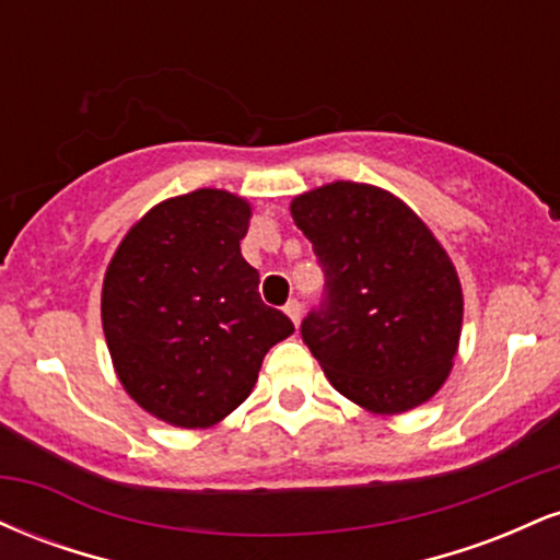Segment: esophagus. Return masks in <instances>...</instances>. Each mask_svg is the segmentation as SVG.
<instances>
[{"mask_svg":"<svg viewBox=\"0 0 560 560\" xmlns=\"http://www.w3.org/2000/svg\"><path fill=\"white\" fill-rule=\"evenodd\" d=\"M284 313L289 318H292V324L294 326H300V318H302V305L298 300H289L287 305H284Z\"/></svg>","mask_w":560,"mask_h":560,"instance_id":"esophagus-1","label":"esophagus"}]
</instances>
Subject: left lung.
Returning a JSON list of instances; mask_svg holds the SVG:
<instances>
[{
    "mask_svg": "<svg viewBox=\"0 0 560 560\" xmlns=\"http://www.w3.org/2000/svg\"><path fill=\"white\" fill-rule=\"evenodd\" d=\"M326 273V305L302 320L331 387L376 416L432 400L464 326L458 271L432 229L374 184L331 182L289 205Z\"/></svg>",
    "mask_w": 560,
    "mask_h": 560,
    "instance_id": "1",
    "label": "left lung"
}]
</instances>
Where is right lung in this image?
Instances as JSON below:
<instances>
[{
	"label": "right lung",
	"instance_id": "1",
	"mask_svg": "<svg viewBox=\"0 0 560 560\" xmlns=\"http://www.w3.org/2000/svg\"><path fill=\"white\" fill-rule=\"evenodd\" d=\"M253 205L226 189L163 199L128 229L102 281V331L133 402L210 429L247 400L266 352L294 331L242 258Z\"/></svg>",
	"mask_w": 560,
	"mask_h": 560
}]
</instances>
